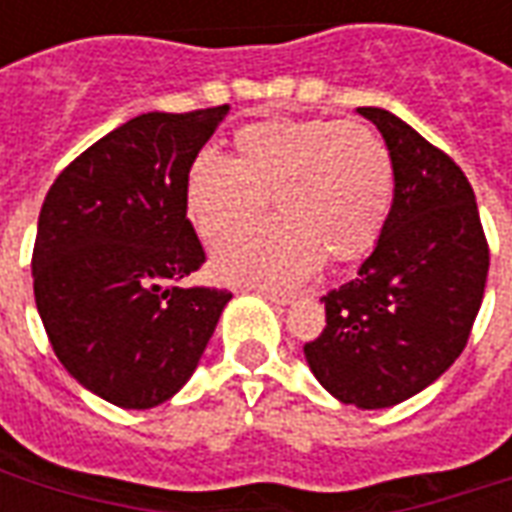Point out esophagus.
<instances>
[{
  "mask_svg": "<svg viewBox=\"0 0 512 512\" xmlns=\"http://www.w3.org/2000/svg\"><path fill=\"white\" fill-rule=\"evenodd\" d=\"M263 299H268L271 304H277V307H285L293 301V293H285V290H274V288H255Z\"/></svg>",
  "mask_w": 512,
  "mask_h": 512,
  "instance_id": "34e87169",
  "label": "esophagus"
}]
</instances>
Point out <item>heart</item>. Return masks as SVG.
Masks as SVG:
<instances>
[{
	"instance_id": "obj_1",
	"label": "heart",
	"mask_w": 512,
	"mask_h": 512,
	"mask_svg": "<svg viewBox=\"0 0 512 512\" xmlns=\"http://www.w3.org/2000/svg\"><path fill=\"white\" fill-rule=\"evenodd\" d=\"M238 156L200 150L186 175V208L208 244L263 216H282L216 249L213 268L233 282L290 285L329 255L365 257L392 211V158L367 126L345 120H260L235 134Z\"/></svg>"
}]
</instances>
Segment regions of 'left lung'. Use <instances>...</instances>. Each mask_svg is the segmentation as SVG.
<instances>
[{"instance_id": "8db88e82", "label": "left lung", "mask_w": 512, "mask_h": 512, "mask_svg": "<svg viewBox=\"0 0 512 512\" xmlns=\"http://www.w3.org/2000/svg\"><path fill=\"white\" fill-rule=\"evenodd\" d=\"M359 115L376 123L392 158V211L359 274L321 299L326 326L304 356L337 400L386 408L461 356L491 257L463 169L392 112L359 106Z\"/></svg>"}]
</instances>
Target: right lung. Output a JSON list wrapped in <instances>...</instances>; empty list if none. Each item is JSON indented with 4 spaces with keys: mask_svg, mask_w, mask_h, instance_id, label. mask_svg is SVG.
Returning a JSON list of instances; mask_svg holds the SVG:
<instances>
[{
    "mask_svg": "<svg viewBox=\"0 0 512 512\" xmlns=\"http://www.w3.org/2000/svg\"><path fill=\"white\" fill-rule=\"evenodd\" d=\"M227 106L147 112L62 169L32 249L40 321L62 367L120 408H153L189 381L230 290L183 288L205 263L186 175Z\"/></svg>",
    "mask_w": 512,
    "mask_h": 512,
    "instance_id": "1",
    "label": "right lung"
}]
</instances>
